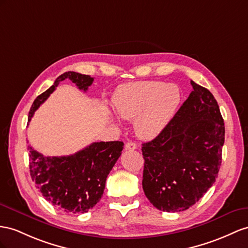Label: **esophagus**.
Returning <instances> with one entry per match:
<instances>
[{
	"instance_id": "obj_1",
	"label": "esophagus",
	"mask_w": 248,
	"mask_h": 248,
	"mask_svg": "<svg viewBox=\"0 0 248 248\" xmlns=\"http://www.w3.org/2000/svg\"><path fill=\"white\" fill-rule=\"evenodd\" d=\"M136 149H137V144L135 142L129 141V142H126L125 145H124V150H126V151H133V150H136Z\"/></svg>"
}]
</instances>
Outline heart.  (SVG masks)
Here are the masks:
<instances>
[{"label":"heart","instance_id":"1","mask_svg":"<svg viewBox=\"0 0 248 248\" xmlns=\"http://www.w3.org/2000/svg\"><path fill=\"white\" fill-rule=\"evenodd\" d=\"M181 90L161 81H134L120 86L112 98L114 111L123 119H134L138 137L152 139L167 128L181 103Z\"/></svg>","mask_w":248,"mask_h":248}]
</instances>
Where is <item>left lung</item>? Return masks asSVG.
<instances>
[{"label": "left lung", "mask_w": 248, "mask_h": 248, "mask_svg": "<svg viewBox=\"0 0 248 248\" xmlns=\"http://www.w3.org/2000/svg\"><path fill=\"white\" fill-rule=\"evenodd\" d=\"M194 90L159 135L142 143L144 195L162 212H182L202 198L218 177L224 120L206 88Z\"/></svg>", "instance_id": "left-lung-1"}]
</instances>
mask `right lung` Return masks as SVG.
Returning <instances> with one entry per match:
<instances>
[{
    "mask_svg": "<svg viewBox=\"0 0 248 248\" xmlns=\"http://www.w3.org/2000/svg\"><path fill=\"white\" fill-rule=\"evenodd\" d=\"M66 78L85 92L94 80L90 75L73 71L60 75L48 90L35 98L28 122ZM123 149V141H100L93 142L73 155L46 157L28 145L30 176L45 199L54 206L66 213H87L103 197L107 177Z\"/></svg>",
    "mask_w": 248,
    "mask_h": 248,
    "instance_id": "1",
    "label": "right lung"
}]
</instances>
